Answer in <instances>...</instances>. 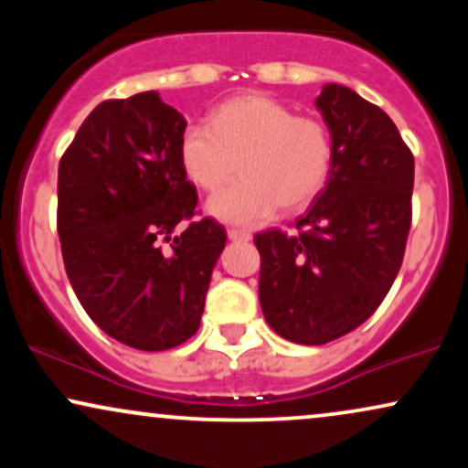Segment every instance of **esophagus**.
I'll return each mask as SVG.
<instances>
[{"label":"esophagus","mask_w":468,"mask_h":468,"mask_svg":"<svg viewBox=\"0 0 468 468\" xmlns=\"http://www.w3.org/2000/svg\"><path fill=\"white\" fill-rule=\"evenodd\" d=\"M229 239H233V241H249L250 239V233H246V230H241V229H229Z\"/></svg>","instance_id":"1"}]
</instances>
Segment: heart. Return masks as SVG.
I'll return each mask as SVG.
<instances>
[{
    "instance_id": "obj_1",
    "label": "heart",
    "mask_w": 468,
    "mask_h": 468,
    "mask_svg": "<svg viewBox=\"0 0 468 468\" xmlns=\"http://www.w3.org/2000/svg\"><path fill=\"white\" fill-rule=\"evenodd\" d=\"M241 178L208 202L211 216L257 227L282 207H308L325 186L332 138L313 116H294L288 105L264 94L224 101L208 125H189L180 136V165L197 189L216 193L233 174Z\"/></svg>"
}]
</instances>
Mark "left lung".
I'll return each instance as SVG.
<instances>
[{"label":"left lung","instance_id":"obj_1","mask_svg":"<svg viewBox=\"0 0 468 468\" xmlns=\"http://www.w3.org/2000/svg\"><path fill=\"white\" fill-rule=\"evenodd\" d=\"M316 107L332 136L330 178L294 233L255 235L268 325L302 346L335 341L376 313L411 227L413 154L394 121L336 83Z\"/></svg>","mask_w":468,"mask_h":468}]
</instances>
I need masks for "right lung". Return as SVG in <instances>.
Instances as JSON below:
<instances>
[{
    "label": "right lung",
    "mask_w": 468,
    "mask_h": 468,
    "mask_svg": "<svg viewBox=\"0 0 468 468\" xmlns=\"http://www.w3.org/2000/svg\"><path fill=\"white\" fill-rule=\"evenodd\" d=\"M185 127L158 92L103 101L58 163L57 230L69 283L105 335L144 352L196 335L227 244L222 224L193 219Z\"/></svg>",
    "instance_id": "obj_1"
}]
</instances>
